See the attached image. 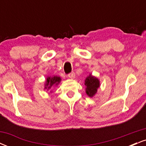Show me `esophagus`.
<instances>
[{
	"mask_svg": "<svg viewBox=\"0 0 146 146\" xmlns=\"http://www.w3.org/2000/svg\"><path fill=\"white\" fill-rule=\"evenodd\" d=\"M68 77L69 78L73 79L75 77V73H74V72H71V73H70L69 74H68Z\"/></svg>",
	"mask_w": 146,
	"mask_h": 146,
	"instance_id": "obj_1",
	"label": "esophagus"
}]
</instances>
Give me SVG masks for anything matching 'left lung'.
<instances>
[{
  "mask_svg": "<svg viewBox=\"0 0 146 146\" xmlns=\"http://www.w3.org/2000/svg\"><path fill=\"white\" fill-rule=\"evenodd\" d=\"M85 86H86V94L89 97H93L97 93V90L100 87V81L98 78L89 75L85 80Z\"/></svg>",
  "mask_w": 146,
  "mask_h": 146,
  "instance_id": "8db88e82",
  "label": "left lung"
}]
</instances>
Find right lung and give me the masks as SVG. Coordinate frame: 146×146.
Wrapping results in <instances>:
<instances>
[{
    "label": "right lung",
    "instance_id": "1",
    "mask_svg": "<svg viewBox=\"0 0 146 146\" xmlns=\"http://www.w3.org/2000/svg\"><path fill=\"white\" fill-rule=\"evenodd\" d=\"M61 81V78L58 76L48 77L46 80V84H45V89H50L51 87L54 84H58Z\"/></svg>",
    "mask_w": 146,
    "mask_h": 146
}]
</instances>
